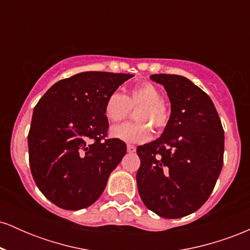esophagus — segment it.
Instances as JSON below:
<instances>
[{
	"mask_svg": "<svg viewBox=\"0 0 250 250\" xmlns=\"http://www.w3.org/2000/svg\"><path fill=\"white\" fill-rule=\"evenodd\" d=\"M127 150L128 153H135V151H136V147L133 145H127Z\"/></svg>",
	"mask_w": 250,
	"mask_h": 250,
	"instance_id": "34e87169",
	"label": "esophagus"
}]
</instances>
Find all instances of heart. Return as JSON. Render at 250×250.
<instances>
[{"mask_svg":"<svg viewBox=\"0 0 250 250\" xmlns=\"http://www.w3.org/2000/svg\"><path fill=\"white\" fill-rule=\"evenodd\" d=\"M139 109L135 113L137 122H128L111 128V136L125 142L142 143L150 139L151 128L155 133H162L170 120V111L162 101V94L150 82H140L127 91L125 95L114 91L107 97L104 115L109 122L116 123L125 120L130 109Z\"/></svg>","mask_w":250,"mask_h":250,"instance_id":"b5f03b06","label":"heart"}]
</instances>
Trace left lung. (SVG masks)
<instances>
[{
  "instance_id": "8db88e82",
  "label": "left lung",
  "mask_w": 250,
  "mask_h": 250,
  "mask_svg": "<svg viewBox=\"0 0 250 250\" xmlns=\"http://www.w3.org/2000/svg\"><path fill=\"white\" fill-rule=\"evenodd\" d=\"M171 103L169 125L156 141L139 146L137 189L146 207L179 219L205 205L223 166L225 131L207 94L180 75L157 74Z\"/></svg>"
}]
</instances>
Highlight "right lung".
Returning a JSON list of instances; mask_svg holds the SVG:
<instances>
[{
  "mask_svg": "<svg viewBox=\"0 0 250 250\" xmlns=\"http://www.w3.org/2000/svg\"><path fill=\"white\" fill-rule=\"evenodd\" d=\"M131 74L85 71L48 89L34 108L28 134L31 175L54 205L79 210L93 205L127 151L108 139L107 97Z\"/></svg>",
  "mask_w": 250,
  "mask_h": 250,
  "instance_id": "1",
  "label": "right lung"
}]
</instances>
